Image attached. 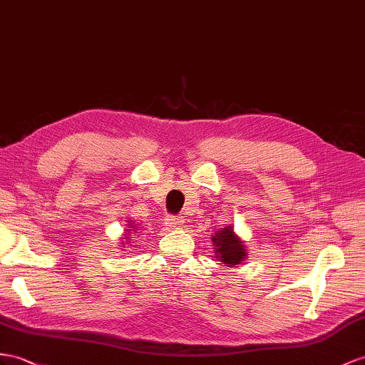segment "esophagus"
Returning a JSON list of instances; mask_svg holds the SVG:
<instances>
[{"instance_id":"1","label":"esophagus","mask_w":365,"mask_h":365,"mask_svg":"<svg viewBox=\"0 0 365 365\" xmlns=\"http://www.w3.org/2000/svg\"><path fill=\"white\" fill-rule=\"evenodd\" d=\"M185 225V219L180 216H170L166 219V227H170L171 230H177Z\"/></svg>"}]
</instances>
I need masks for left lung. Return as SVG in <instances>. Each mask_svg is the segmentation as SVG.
Returning a JSON list of instances; mask_svg holds the SVG:
<instances>
[{"instance_id":"8db88e82","label":"left lung","mask_w":365,"mask_h":365,"mask_svg":"<svg viewBox=\"0 0 365 365\" xmlns=\"http://www.w3.org/2000/svg\"><path fill=\"white\" fill-rule=\"evenodd\" d=\"M212 242L216 244V257L220 260V262L227 264L228 267L232 265H239L242 264V260L245 259V247L242 244V240L235 235L231 227L228 228H222L220 232H216V236L212 237Z\"/></svg>"}]
</instances>
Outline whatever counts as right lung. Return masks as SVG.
Returning a JSON list of instances; mask_svg holds the SVG:
<instances>
[{
  "label": "right lung",
  "instance_id": "1",
  "mask_svg": "<svg viewBox=\"0 0 365 365\" xmlns=\"http://www.w3.org/2000/svg\"><path fill=\"white\" fill-rule=\"evenodd\" d=\"M130 228H133V230H128V232H130V231H134V228H135V227L133 225V227H130Z\"/></svg>",
  "mask_w": 365,
  "mask_h": 365
}]
</instances>
